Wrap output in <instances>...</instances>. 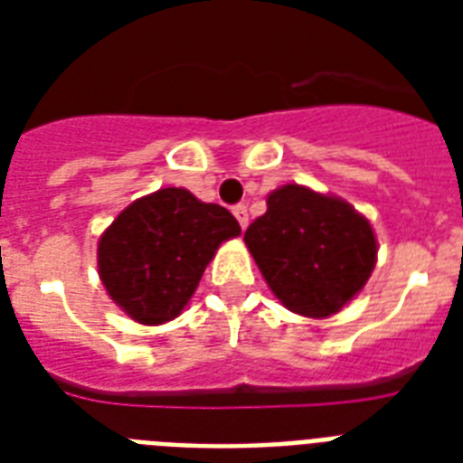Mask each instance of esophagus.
I'll return each instance as SVG.
<instances>
[{
    "instance_id": "obj_1",
    "label": "esophagus",
    "mask_w": 463,
    "mask_h": 463,
    "mask_svg": "<svg viewBox=\"0 0 463 463\" xmlns=\"http://www.w3.org/2000/svg\"><path fill=\"white\" fill-rule=\"evenodd\" d=\"M232 216L238 218L240 228L245 231L247 223H250V213H247V206H245V203H238V206H232Z\"/></svg>"
}]
</instances>
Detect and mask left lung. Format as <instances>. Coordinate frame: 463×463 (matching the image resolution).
Returning <instances> with one entry per match:
<instances>
[{
    "instance_id": "8db88e82",
    "label": "left lung",
    "mask_w": 463,
    "mask_h": 463,
    "mask_svg": "<svg viewBox=\"0 0 463 463\" xmlns=\"http://www.w3.org/2000/svg\"><path fill=\"white\" fill-rule=\"evenodd\" d=\"M264 281L298 315L329 317L358 296L377 261L373 225L351 203L300 184L267 196L245 231Z\"/></svg>"
}]
</instances>
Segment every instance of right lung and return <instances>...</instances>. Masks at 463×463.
<instances>
[{
  "mask_svg": "<svg viewBox=\"0 0 463 463\" xmlns=\"http://www.w3.org/2000/svg\"><path fill=\"white\" fill-rule=\"evenodd\" d=\"M238 235L240 223L223 206L182 187L158 189L100 235L98 274L118 307L156 326L180 315L221 242Z\"/></svg>",
  "mask_w": 463,
  "mask_h": 463,
  "instance_id": "right-lung-1",
  "label": "right lung"
}]
</instances>
